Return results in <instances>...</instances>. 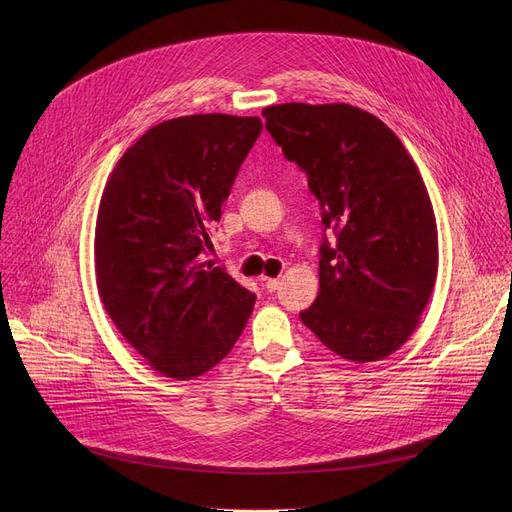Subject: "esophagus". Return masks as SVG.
<instances>
[{
  "label": "esophagus",
  "instance_id": "esophagus-1",
  "mask_svg": "<svg viewBox=\"0 0 512 512\" xmlns=\"http://www.w3.org/2000/svg\"><path fill=\"white\" fill-rule=\"evenodd\" d=\"M265 288L270 292L278 290L280 288V278H265Z\"/></svg>",
  "mask_w": 512,
  "mask_h": 512
}]
</instances>
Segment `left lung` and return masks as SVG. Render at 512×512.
<instances>
[{
	"mask_svg": "<svg viewBox=\"0 0 512 512\" xmlns=\"http://www.w3.org/2000/svg\"><path fill=\"white\" fill-rule=\"evenodd\" d=\"M265 128L309 180L321 222L319 294L303 324L346 361L392 355L415 328L438 276V228L415 161L373 114L348 103H282Z\"/></svg>",
	"mask_w": 512,
	"mask_h": 512,
	"instance_id": "obj_1",
	"label": "left lung"
}]
</instances>
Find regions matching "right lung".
Instances as JSON below:
<instances>
[{"instance_id": "right-lung-1", "label": "right lung", "mask_w": 512, "mask_h": 512, "mask_svg": "<svg viewBox=\"0 0 512 512\" xmlns=\"http://www.w3.org/2000/svg\"><path fill=\"white\" fill-rule=\"evenodd\" d=\"M261 128L255 116L228 114L155 124L103 188L99 297L128 344L166 378L193 380L218 365L253 313L255 294L203 255Z\"/></svg>"}]
</instances>
